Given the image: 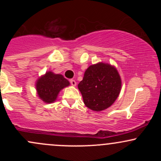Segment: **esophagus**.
Instances as JSON below:
<instances>
[{
	"mask_svg": "<svg viewBox=\"0 0 161 161\" xmlns=\"http://www.w3.org/2000/svg\"><path fill=\"white\" fill-rule=\"evenodd\" d=\"M70 83H71V85L73 86H76V82H75L74 79H71V80H70Z\"/></svg>",
	"mask_w": 161,
	"mask_h": 161,
	"instance_id": "1",
	"label": "esophagus"
}]
</instances>
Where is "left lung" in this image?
Here are the masks:
<instances>
[{
    "instance_id": "1",
    "label": "left lung",
    "mask_w": 161,
    "mask_h": 161,
    "mask_svg": "<svg viewBox=\"0 0 161 161\" xmlns=\"http://www.w3.org/2000/svg\"><path fill=\"white\" fill-rule=\"evenodd\" d=\"M121 86L120 76L115 66L101 62L86 70L78 88L87 108L101 111L114 104L121 91Z\"/></svg>"
}]
</instances>
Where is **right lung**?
Listing matches in <instances>:
<instances>
[{"label":"right lung","mask_w":161,"mask_h":161,"mask_svg":"<svg viewBox=\"0 0 161 161\" xmlns=\"http://www.w3.org/2000/svg\"><path fill=\"white\" fill-rule=\"evenodd\" d=\"M69 86V81L63 75L55 74L51 71L47 72L41 76L36 85L38 97L47 104L54 102L59 92Z\"/></svg>","instance_id":"obj_1"}]
</instances>
